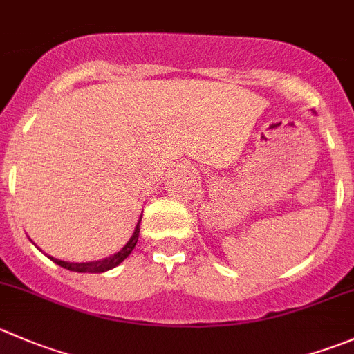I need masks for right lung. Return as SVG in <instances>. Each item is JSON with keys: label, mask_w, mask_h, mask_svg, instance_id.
Here are the masks:
<instances>
[{"label": "right lung", "mask_w": 354, "mask_h": 354, "mask_svg": "<svg viewBox=\"0 0 354 354\" xmlns=\"http://www.w3.org/2000/svg\"><path fill=\"white\" fill-rule=\"evenodd\" d=\"M140 221H142V218L138 219V225H136L135 228V233L131 235V239L128 240V243H126L124 247H122L119 252H115L114 256H109L105 257V259H100V261H91V263H68V261H62V259H57V257H50L53 263H57L58 266H62V268L65 270H71V272H77V273H104V272H109V270L115 268L118 264H121L122 261L126 259V257L131 254V250L135 249L136 242H138V235H140Z\"/></svg>", "instance_id": "1"}]
</instances>
